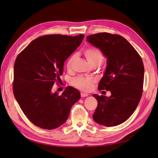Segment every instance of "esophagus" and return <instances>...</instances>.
Here are the masks:
<instances>
[{
    "label": "esophagus",
    "mask_w": 158,
    "mask_h": 158,
    "mask_svg": "<svg viewBox=\"0 0 158 158\" xmlns=\"http://www.w3.org/2000/svg\"><path fill=\"white\" fill-rule=\"evenodd\" d=\"M80 95H81V97H82V98H84V97L88 96V94H85V93L81 92V93H80Z\"/></svg>",
    "instance_id": "34e87169"
}]
</instances>
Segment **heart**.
<instances>
[{"instance_id":"1","label":"heart","mask_w":158,"mask_h":158,"mask_svg":"<svg viewBox=\"0 0 158 158\" xmlns=\"http://www.w3.org/2000/svg\"><path fill=\"white\" fill-rule=\"evenodd\" d=\"M84 55L89 62V63L93 66H98L102 63L103 56L99 49L95 47H88L84 51ZM75 59V55L70 56L66 62V67L70 69L73 65ZM95 82L94 79L91 77L84 76H76L72 80V84L74 87L82 91H89L92 89Z\"/></svg>"}]
</instances>
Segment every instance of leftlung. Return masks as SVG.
Wrapping results in <instances>:
<instances>
[{
	"label": "left lung",
	"instance_id": "left-lung-1",
	"mask_svg": "<svg viewBox=\"0 0 158 158\" xmlns=\"http://www.w3.org/2000/svg\"><path fill=\"white\" fill-rule=\"evenodd\" d=\"M107 57V68L99 90L111 95L94 94L98 106L94 120L101 125L113 127L125 122L135 112L142 95L144 67L141 56L125 38L103 32L86 37Z\"/></svg>",
	"mask_w": 158,
	"mask_h": 158
}]
</instances>
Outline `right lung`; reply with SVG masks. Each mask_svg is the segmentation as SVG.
Here are the masks:
<instances>
[{
  "instance_id": "obj_1",
  "label": "right lung",
  "mask_w": 158,
  "mask_h": 158,
  "mask_svg": "<svg viewBox=\"0 0 158 158\" xmlns=\"http://www.w3.org/2000/svg\"><path fill=\"white\" fill-rule=\"evenodd\" d=\"M84 35L53 34L32 41L19 54L14 66L13 93L23 113L33 125L56 128L67 120L80 92L66 87L61 95L52 93L60 82L64 61L77 49Z\"/></svg>"
}]
</instances>
